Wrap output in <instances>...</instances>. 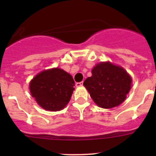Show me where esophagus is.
I'll return each instance as SVG.
<instances>
[{
  "label": "esophagus",
  "mask_w": 156,
  "mask_h": 156,
  "mask_svg": "<svg viewBox=\"0 0 156 156\" xmlns=\"http://www.w3.org/2000/svg\"><path fill=\"white\" fill-rule=\"evenodd\" d=\"M83 86V82H78L76 83V87H82Z\"/></svg>",
  "instance_id": "obj_1"
}]
</instances>
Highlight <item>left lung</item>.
<instances>
[{
    "label": "left lung",
    "instance_id": "obj_1",
    "mask_svg": "<svg viewBox=\"0 0 156 156\" xmlns=\"http://www.w3.org/2000/svg\"><path fill=\"white\" fill-rule=\"evenodd\" d=\"M131 81L122 67L101 62L92 69V76L85 80L83 85L99 107L111 108L124 101Z\"/></svg>",
    "mask_w": 156,
    "mask_h": 156
}]
</instances>
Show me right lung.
Segmentation results:
<instances>
[{"label": "right lung", "instance_id": "right-lung-1", "mask_svg": "<svg viewBox=\"0 0 156 156\" xmlns=\"http://www.w3.org/2000/svg\"><path fill=\"white\" fill-rule=\"evenodd\" d=\"M73 77L60 69L44 70L30 83L32 96L46 110L58 111L68 104L75 90Z\"/></svg>", "mask_w": 156, "mask_h": 156}]
</instances>
